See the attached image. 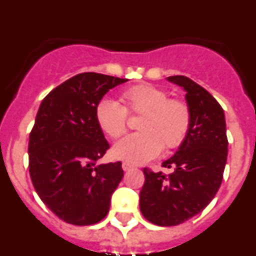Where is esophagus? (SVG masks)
I'll return each mask as SVG.
<instances>
[{"instance_id": "1", "label": "esophagus", "mask_w": 256, "mask_h": 256, "mask_svg": "<svg viewBox=\"0 0 256 256\" xmlns=\"http://www.w3.org/2000/svg\"><path fill=\"white\" fill-rule=\"evenodd\" d=\"M122 168H123L124 172H128V170H130V169H133V165L126 164V162H123V165H122Z\"/></svg>"}]
</instances>
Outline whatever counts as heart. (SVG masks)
Listing matches in <instances>:
<instances>
[{
  "instance_id": "obj_1",
  "label": "heart",
  "mask_w": 256,
  "mask_h": 256,
  "mask_svg": "<svg viewBox=\"0 0 256 256\" xmlns=\"http://www.w3.org/2000/svg\"><path fill=\"white\" fill-rule=\"evenodd\" d=\"M124 106L110 97L96 105L94 116L100 130L110 138L126 130V112L142 114L141 133L130 134L114 144L112 156L130 165H141L159 155L162 148H177L190 130L191 112L184 101L169 98V94L152 84H138L124 91Z\"/></svg>"
}]
</instances>
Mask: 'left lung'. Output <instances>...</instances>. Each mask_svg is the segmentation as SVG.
I'll return each mask as SVG.
<instances>
[{
  "label": "left lung",
  "instance_id": "8db88e82",
  "mask_svg": "<svg viewBox=\"0 0 256 256\" xmlns=\"http://www.w3.org/2000/svg\"><path fill=\"white\" fill-rule=\"evenodd\" d=\"M166 80L186 92L191 126L176 154L162 162L164 168L173 169L169 176L144 169L140 209L162 227L180 224L209 205L220 187L228 154L224 112L218 101L184 76Z\"/></svg>",
  "mask_w": 256,
  "mask_h": 256
}]
</instances>
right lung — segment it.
Instances as JSON below:
<instances>
[{"mask_svg": "<svg viewBox=\"0 0 256 256\" xmlns=\"http://www.w3.org/2000/svg\"><path fill=\"white\" fill-rule=\"evenodd\" d=\"M126 78L80 73L40 102L29 136V173L40 200L61 220L96 224L108 216L124 176L122 162L96 164L108 148L96 105Z\"/></svg>", "mask_w": 256, "mask_h": 256, "instance_id": "add662e5", "label": "right lung"}]
</instances>
